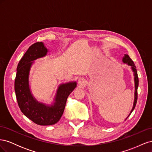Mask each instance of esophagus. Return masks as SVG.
<instances>
[{"instance_id":"esophagus-1","label":"esophagus","mask_w":152,"mask_h":152,"mask_svg":"<svg viewBox=\"0 0 152 152\" xmlns=\"http://www.w3.org/2000/svg\"><path fill=\"white\" fill-rule=\"evenodd\" d=\"M78 82H79V84L81 86H84L86 84V81L84 79H82V78H80L78 80Z\"/></svg>"}]
</instances>
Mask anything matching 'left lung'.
Listing matches in <instances>:
<instances>
[{"label": "left lung", "instance_id": "obj_1", "mask_svg": "<svg viewBox=\"0 0 152 152\" xmlns=\"http://www.w3.org/2000/svg\"><path fill=\"white\" fill-rule=\"evenodd\" d=\"M122 61L124 63H127L128 65H129L131 66L132 70L134 72V81H135V93H134V104H133V107L132 109L131 110V112L129 114V115H131V113H132V112L134 110L136 104L137 103V87H138V85H139V79H138V76H137V70H136V67L134 65V62L131 59V58L129 56V55L127 54H125L124 55V57L123 58ZM128 116V117H129ZM127 119V118H126Z\"/></svg>", "mask_w": 152, "mask_h": 152}]
</instances>
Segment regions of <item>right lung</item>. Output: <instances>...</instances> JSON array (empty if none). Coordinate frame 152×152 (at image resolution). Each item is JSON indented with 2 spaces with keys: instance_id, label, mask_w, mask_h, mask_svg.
<instances>
[{
  "instance_id": "obj_1",
  "label": "right lung",
  "mask_w": 152,
  "mask_h": 152,
  "mask_svg": "<svg viewBox=\"0 0 152 152\" xmlns=\"http://www.w3.org/2000/svg\"><path fill=\"white\" fill-rule=\"evenodd\" d=\"M48 51L42 42L32 44L18 63L15 81L16 96L21 111L26 117L40 126L53 125L59 121L68 96L77 86L75 82L59 86L55 102L51 106L39 103L34 99L28 84L30 69L34 60L45 56Z\"/></svg>"
}]
</instances>
